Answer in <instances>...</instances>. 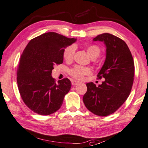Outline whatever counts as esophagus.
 Returning <instances> with one entry per match:
<instances>
[{
  "label": "esophagus",
  "mask_w": 148,
  "mask_h": 148,
  "mask_svg": "<svg viewBox=\"0 0 148 148\" xmlns=\"http://www.w3.org/2000/svg\"><path fill=\"white\" fill-rule=\"evenodd\" d=\"M79 83H80V82H78V81H76V80L72 81V84L73 85V86H76L77 84H78Z\"/></svg>",
  "instance_id": "1"
}]
</instances>
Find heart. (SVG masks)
<instances>
[{"label":"heart","mask_w":148,"mask_h":148,"mask_svg":"<svg viewBox=\"0 0 148 148\" xmlns=\"http://www.w3.org/2000/svg\"><path fill=\"white\" fill-rule=\"evenodd\" d=\"M88 54L92 58H96L100 54V48L95 45H89L86 46ZM75 54V46L73 45L68 46L64 49L63 58L66 62H70L73 60ZM92 73V69L89 67L82 66H75L69 70V74L72 78L76 80H82L85 76H88Z\"/></svg>","instance_id":"b5f03b06"}]
</instances>
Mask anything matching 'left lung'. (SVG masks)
Listing matches in <instances>:
<instances>
[{"label": "left lung", "instance_id": "8db88e82", "mask_svg": "<svg viewBox=\"0 0 148 148\" xmlns=\"http://www.w3.org/2000/svg\"><path fill=\"white\" fill-rule=\"evenodd\" d=\"M94 41H102L106 46V58L98 79L105 78L98 87L86 84L87 92L83 102L95 115L107 116L113 114L125 102L134 82V59L126 43L109 33L98 35Z\"/></svg>", "mask_w": 148, "mask_h": 148}]
</instances>
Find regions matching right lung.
<instances>
[{"label":"right lung","mask_w":148,"mask_h":148,"mask_svg":"<svg viewBox=\"0 0 148 148\" xmlns=\"http://www.w3.org/2000/svg\"><path fill=\"white\" fill-rule=\"evenodd\" d=\"M76 40L50 32L32 39L24 50L17 69L18 88L22 100L35 113L50 115L62 105L71 82L65 78L56 82L52 70L63 62L64 48Z\"/></svg>","instance_id":"right-lung-1"}]
</instances>
